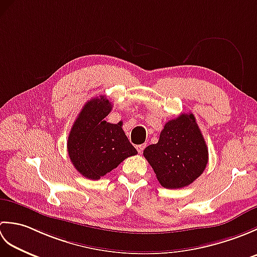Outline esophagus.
<instances>
[{
    "label": "esophagus",
    "mask_w": 257,
    "mask_h": 257,
    "mask_svg": "<svg viewBox=\"0 0 257 257\" xmlns=\"http://www.w3.org/2000/svg\"><path fill=\"white\" fill-rule=\"evenodd\" d=\"M136 148H137V151H138L139 154L141 155V154H143V152H144L145 148H146V144H144V145H139V146L136 147Z\"/></svg>",
    "instance_id": "obj_1"
}]
</instances>
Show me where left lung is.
Segmentation results:
<instances>
[{
  "instance_id": "1",
  "label": "left lung",
  "mask_w": 257,
  "mask_h": 257,
  "mask_svg": "<svg viewBox=\"0 0 257 257\" xmlns=\"http://www.w3.org/2000/svg\"><path fill=\"white\" fill-rule=\"evenodd\" d=\"M163 188L180 189L198 179L209 161V150L193 113L169 120L159 141L144 150Z\"/></svg>"
}]
</instances>
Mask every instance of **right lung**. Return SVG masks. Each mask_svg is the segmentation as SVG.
Here are the masks:
<instances>
[{"label":"right lung","mask_w":257,"mask_h":257,"mask_svg":"<svg viewBox=\"0 0 257 257\" xmlns=\"http://www.w3.org/2000/svg\"><path fill=\"white\" fill-rule=\"evenodd\" d=\"M112 109L107 98H92L81 109L67 140L69 159L81 176L98 180L125 158L137 155L122 130V121L107 122Z\"/></svg>","instance_id":"add662e5"}]
</instances>
